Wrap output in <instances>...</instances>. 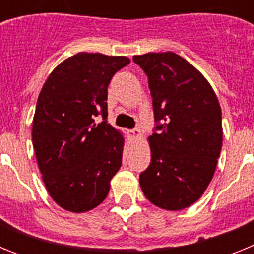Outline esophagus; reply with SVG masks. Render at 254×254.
<instances>
[{"label": "esophagus", "instance_id": "34e87169", "mask_svg": "<svg viewBox=\"0 0 254 254\" xmlns=\"http://www.w3.org/2000/svg\"><path fill=\"white\" fill-rule=\"evenodd\" d=\"M128 134L131 136L132 138H136V140H138V138L142 137V133H141V131L138 128H134V129H132V131H128Z\"/></svg>", "mask_w": 254, "mask_h": 254}]
</instances>
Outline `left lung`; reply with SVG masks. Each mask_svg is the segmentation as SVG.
<instances>
[{
	"label": "left lung",
	"instance_id": "left-lung-1",
	"mask_svg": "<svg viewBox=\"0 0 254 254\" xmlns=\"http://www.w3.org/2000/svg\"><path fill=\"white\" fill-rule=\"evenodd\" d=\"M133 61L149 78L156 122L141 190L158 207L183 210L202 196L214 177L223 146L221 108L202 73L181 56L146 53Z\"/></svg>",
	"mask_w": 254,
	"mask_h": 254
}]
</instances>
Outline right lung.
<instances>
[{
	"mask_svg": "<svg viewBox=\"0 0 254 254\" xmlns=\"http://www.w3.org/2000/svg\"><path fill=\"white\" fill-rule=\"evenodd\" d=\"M128 64L125 56L80 52L61 62L40 90L33 146L49 196L64 210L99 206L120 170L125 138L107 122L108 85ZM99 114L103 121L95 124Z\"/></svg>",
	"mask_w": 254,
	"mask_h": 254,
	"instance_id": "1",
	"label": "right lung"
}]
</instances>
